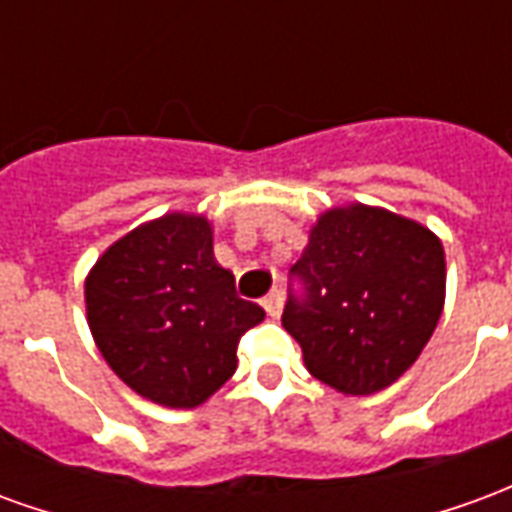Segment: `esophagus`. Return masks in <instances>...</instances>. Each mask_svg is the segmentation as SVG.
Instances as JSON below:
<instances>
[{
    "label": "esophagus",
    "instance_id": "esophagus-1",
    "mask_svg": "<svg viewBox=\"0 0 512 512\" xmlns=\"http://www.w3.org/2000/svg\"><path fill=\"white\" fill-rule=\"evenodd\" d=\"M263 307L271 318H279V312H282V293L274 290V293H268L266 299H263Z\"/></svg>",
    "mask_w": 512,
    "mask_h": 512
}]
</instances>
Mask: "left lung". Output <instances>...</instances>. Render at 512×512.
Masks as SVG:
<instances>
[{"label": "left lung", "instance_id": "8db88e82", "mask_svg": "<svg viewBox=\"0 0 512 512\" xmlns=\"http://www.w3.org/2000/svg\"><path fill=\"white\" fill-rule=\"evenodd\" d=\"M282 326L312 376L373 395L417 362L444 307V246L428 227L370 205L334 208L290 268Z\"/></svg>", "mask_w": 512, "mask_h": 512}]
</instances>
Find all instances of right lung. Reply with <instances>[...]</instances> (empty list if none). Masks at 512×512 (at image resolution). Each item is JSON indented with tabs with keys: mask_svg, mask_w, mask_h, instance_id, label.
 <instances>
[{
	"mask_svg": "<svg viewBox=\"0 0 512 512\" xmlns=\"http://www.w3.org/2000/svg\"><path fill=\"white\" fill-rule=\"evenodd\" d=\"M87 323L106 365L158 406L194 408L235 373L246 329L266 318L213 257L205 216L167 213L98 257Z\"/></svg>",
	"mask_w": 512,
	"mask_h": 512,
	"instance_id": "obj_1",
	"label": "right lung"
}]
</instances>
